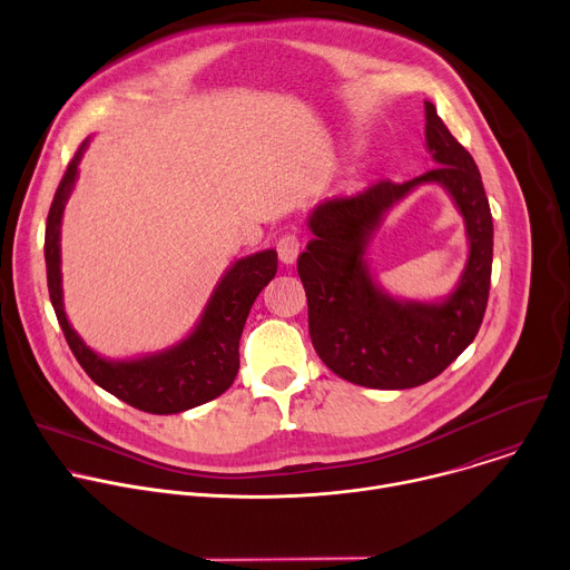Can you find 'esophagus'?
<instances>
[{
	"label": "esophagus",
	"mask_w": 570,
	"mask_h": 570,
	"mask_svg": "<svg viewBox=\"0 0 570 570\" xmlns=\"http://www.w3.org/2000/svg\"><path fill=\"white\" fill-rule=\"evenodd\" d=\"M277 255H279V262L291 266L297 255H299V238L295 234H284L279 240H277Z\"/></svg>",
	"instance_id": "1"
}]
</instances>
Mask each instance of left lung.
<instances>
[{"mask_svg":"<svg viewBox=\"0 0 570 570\" xmlns=\"http://www.w3.org/2000/svg\"><path fill=\"white\" fill-rule=\"evenodd\" d=\"M424 108L435 169L315 205L306 220L313 238L297 259L317 356L341 379L376 390L417 387L442 374L475 338L490 297L494 223L480 171L435 106L424 101ZM424 184L442 186L454 200L470 255L451 294L405 301L377 284L366 253L389 209Z\"/></svg>","mask_w":570,"mask_h":570,"instance_id":"left-lung-1","label":"left lung"}]
</instances>
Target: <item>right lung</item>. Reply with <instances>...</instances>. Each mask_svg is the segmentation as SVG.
<instances>
[{"label":"right lung","mask_w":570,"mask_h":570,"mask_svg":"<svg viewBox=\"0 0 570 570\" xmlns=\"http://www.w3.org/2000/svg\"><path fill=\"white\" fill-rule=\"evenodd\" d=\"M90 139L80 144L56 189L47 229L45 262L49 297L76 361L106 392L150 415H176L223 394L238 372V341L243 324L277 273V253L262 250L236 259L214 286L196 327L176 345L137 358H106L76 334L65 313L60 273V225L65 205L78 180V165Z\"/></svg>","instance_id":"add662e5"}]
</instances>
